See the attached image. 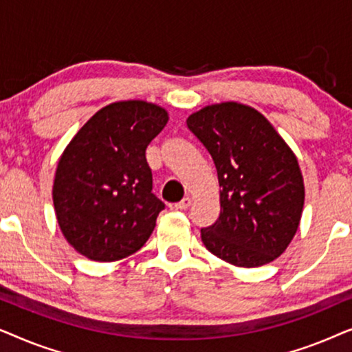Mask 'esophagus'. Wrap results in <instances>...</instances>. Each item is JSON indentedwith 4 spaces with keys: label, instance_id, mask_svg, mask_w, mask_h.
I'll return each instance as SVG.
<instances>
[{
    "label": "esophagus",
    "instance_id": "1",
    "mask_svg": "<svg viewBox=\"0 0 352 352\" xmlns=\"http://www.w3.org/2000/svg\"><path fill=\"white\" fill-rule=\"evenodd\" d=\"M190 206V199L189 197H184L181 201H177V204H175V208L176 210H187Z\"/></svg>",
    "mask_w": 352,
    "mask_h": 352
}]
</instances>
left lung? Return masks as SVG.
<instances>
[{"mask_svg":"<svg viewBox=\"0 0 352 352\" xmlns=\"http://www.w3.org/2000/svg\"><path fill=\"white\" fill-rule=\"evenodd\" d=\"M187 128L213 158L219 218L200 229L214 256L258 267L285 252L300 226L305 184L295 153L258 110L224 102L192 113Z\"/></svg>","mask_w":352,"mask_h":352,"instance_id":"1","label":"left lung"}]
</instances>
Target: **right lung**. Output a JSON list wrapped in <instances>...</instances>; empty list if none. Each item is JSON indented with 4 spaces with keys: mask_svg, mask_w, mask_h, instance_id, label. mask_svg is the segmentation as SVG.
I'll use <instances>...</instances> for the list:
<instances>
[{
    "mask_svg": "<svg viewBox=\"0 0 352 352\" xmlns=\"http://www.w3.org/2000/svg\"><path fill=\"white\" fill-rule=\"evenodd\" d=\"M166 123V110L155 104H110L62 153L52 187L57 223L83 256L117 261L151 237L165 204L152 194L146 148Z\"/></svg>",
    "mask_w": 352,
    "mask_h": 352,
    "instance_id": "obj_1",
    "label": "right lung"
}]
</instances>
